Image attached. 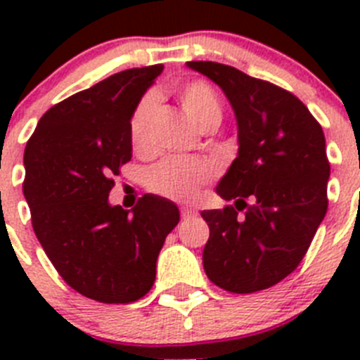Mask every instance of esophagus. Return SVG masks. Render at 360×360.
Here are the masks:
<instances>
[{"label":"esophagus","mask_w":360,"mask_h":360,"mask_svg":"<svg viewBox=\"0 0 360 360\" xmlns=\"http://www.w3.org/2000/svg\"><path fill=\"white\" fill-rule=\"evenodd\" d=\"M180 214H182L184 219H189V218H195V216H198V211L193 207H182Z\"/></svg>","instance_id":"1"}]
</instances>
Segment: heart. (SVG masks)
Listing matches in <instances>:
<instances>
[{"instance_id": "obj_1", "label": "heart", "mask_w": 360, "mask_h": 360, "mask_svg": "<svg viewBox=\"0 0 360 360\" xmlns=\"http://www.w3.org/2000/svg\"><path fill=\"white\" fill-rule=\"evenodd\" d=\"M178 101L189 119L200 129L221 120V103L212 86L203 81H189L178 88ZM157 95L148 94L136 104L129 120V136L136 151H148L151 139V124L157 115ZM212 169L196 158H165L153 165L148 173L149 189L176 200L191 202L198 196L202 186L211 180Z\"/></svg>"}]
</instances>
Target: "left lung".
<instances>
[{"label":"left lung","mask_w":360,"mask_h":360,"mask_svg":"<svg viewBox=\"0 0 360 360\" xmlns=\"http://www.w3.org/2000/svg\"><path fill=\"white\" fill-rule=\"evenodd\" d=\"M187 66L229 98L240 146L216 187L234 205L202 211L211 231L203 269L227 292L265 290L297 269L328 209L323 128L295 95L272 82L212 61Z\"/></svg>","instance_id":"obj_1"}]
</instances>
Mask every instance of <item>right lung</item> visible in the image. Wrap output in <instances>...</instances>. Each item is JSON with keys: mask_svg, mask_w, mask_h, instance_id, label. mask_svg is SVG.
I'll list each match as a JSON object with an SVG mask.
<instances>
[{"mask_svg": "<svg viewBox=\"0 0 360 360\" xmlns=\"http://www.w3.org/2000/svg\"><path fill=\"white\" fill-rule=\"evenodd\" d=\"M162 65L115 73L50 108L25 148L23 193L41 247L73 290L133 303L151 290L165 236L180 221L171 200L144 195L124 211L108 202L131 160L129 120Z\"/></svg>", "mask_w": 360, "mask_h": 360, "instance_id": "1", "label": "right lung"}]
</instances>
